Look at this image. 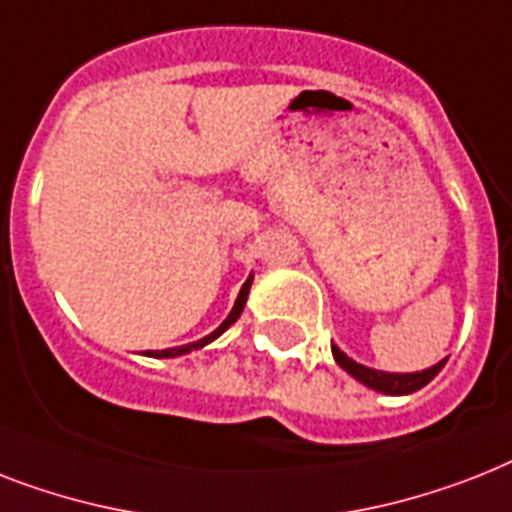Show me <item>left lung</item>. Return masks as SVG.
I'll return each mask as SVG.
<instances>
[{"mask_svg":"<svg viewBox=\"0 0 512 512\" xmlns=\"http://www.w3.org/2000/svg\"><path fill=\"white\" fill-rule=\"evenodd\" d=\"M331 352H334L336 363L342 365L344 371L350 373L352 378H357L360 384H365L368 389H373V392L392 394V397H402V394H413L418 392V389H423V386L429 384L431 378L436 376V373L442 371L444 363H447V357H444V360H439V363L426 368V371L386 373V371H376V368H368V365L363 363H355V360L344 355L336 344H331Z\"/></svg>","mask_w":512,"mask_h":512,"instance_id":"8db88e82","label":"left lung"}]
</instances>
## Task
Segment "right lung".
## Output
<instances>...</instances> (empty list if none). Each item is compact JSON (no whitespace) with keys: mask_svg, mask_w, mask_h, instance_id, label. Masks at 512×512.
I'll list each match as a JSON object with an SVG mask.
<instances>
[{"mask_svg":"<svg viewBox=\"0 0 512 512\" xmlns=\"http://www.w3.org/2000/svg\"><path fill=\"white\" fill-rule=\"evenodd\" d=\"M249 286H252V276H249L247 281H244L242 292H239V297H236L234 307H231V313H228V318H226V321H223V323H220L218 328H215L213 334H207L205 339H197V342L184 344V347H170V350H157V352H147V355H149V357H178V355H189V352H194V350H202V347H207V344H210V342H215V339H218V336L223 334V331H226V328H231V326H234L236 321H239V315H242L244 305H247V297H249Z\"/></svg>","mask_w":512,"mask_h":512,"instance_id":"obj_1","label":"right lung"}]
</instances>
